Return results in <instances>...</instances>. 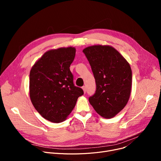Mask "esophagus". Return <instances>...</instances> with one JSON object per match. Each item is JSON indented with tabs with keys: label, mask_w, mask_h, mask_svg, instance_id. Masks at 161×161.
Instances as JSON below:
<instances>
[{
	"label": "esophagus",
	"mask_w": 161,
	"mask_h": 161,
	"mask_svg": "<svg viewBox=\"0 0 161 161\" xmlns=\"http://www.w3.org/2000/svg\"><path fill=\"white\" fill-rule=\"evenodd\" d=\"M82 89L83 90L84 93H86V86H83L82 87Z\"/></svg>",
	"instance_id": "1"
}]
</instances>
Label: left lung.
Segmentation results:
<instances>
[{
  "label": "left lung",
  "mask_w": 161,
  "mask_h": 161,
  "mask_svg": "<svg viewBox=\"0 0 161 161\" xmlns=\"http://www.w3.org/2000/svg\"><path fill=\"white\" fill-rule=\"evenodd\" d=\"M96 81L95 93L89 98L95 110L112 118L125 108L130 98L132 70L126 59L110 46L95 45L83 50Z\"/></svg>",
  "instance_id": "obj_1"
}]
</instances>
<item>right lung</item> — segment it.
Instances as JSON below:
<instances>
[{"label":"right lung","mask_w":161,"mask_h":161,"mask_svg":"<svg viewBox=\"0 0 161 161\" xmlns=\"http://www.w3.org/2000/svg\"><path fill=\"white\" fill-rule=\"evenodd\" d=\"M75 48L60 47L46 52L30 72L29 95L34 107L52 123L66 120L75 106L81 88L74 86L70 66Z\"/></svg>","instance_id":"1"}]
</instances>
